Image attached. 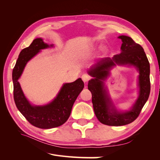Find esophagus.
<instances>
[{"mask_svg":"<svg viewBox=\"0 0 160 160\" xmlns=\"http://www.w3.org/2000/svg\"><path fill=\"white\" fill-rule=\"evenodd\" d=\"M81 79L85 83V82H88L89 80H90L91 77L88 74H83L81 76Z\"/></svg>","mask_w":160,"mask_h":160,"instance_id":"34e87169","label":"esophagus"}]
</instances>
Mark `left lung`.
<instances>
[{"label": "left lung", "mask_w": 160, "mask_h": 160, "mask_svg": "<svg viewBox=\"0 0 160 160\" xmlns=\"http://www.w3.org/2000/svg\"><path fill=\"white\" fill-rule=\"evenodd\" d=\"M118 38L123 42L121 53L114 55L112 59L106 57L101 59L88 71L90 75L95 77L88 83L95 114L101 123L110 126L125 125L136 119L150 93L149 62L143 47L129 37L122 35ZM115 64L134 66L139 72V97L132 109L123 112L116 109L104 84L110 69Z\"/></svg>", "instance_id": "obj_1"}]
</instances>
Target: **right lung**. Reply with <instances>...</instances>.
<instances>
[{
    "mask_svg": "<svg viewBox=\"0 0 160 160\" xmlns=\"http://www.w3.org/2000/svg\"><path fill=\"white\" fill-rule=\"evenodd\" d=\"M52 46L45 43L41 38H35L29 47L21 51L12 71L13 95L17 108L31 125L41 129L57 128L65 123L77 98L84 88L83 81L79 78L72 83L63 84L54 100L47 105H32L27 99L18 80L28 61L41 49Z\"/></svg>",
    "mask_w": 160,
    "mask_h": 160,
    "instance_id": "1",
    "label": "right lung"
}]
</instances>
